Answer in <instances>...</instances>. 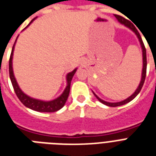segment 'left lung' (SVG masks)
I'll list each match as a JSON object with an SVG mask.
<instances>
[{
    "label": "left lung",
    "mask_w": 156,
    "mask_h": 156,
    "mask_svg": "<svg viewBox=\"0 0 156 156\" xmlns=\"http://www.w3.org/2000/svg\"><path fill=\"white\" fill-rule=\"evenodd\" d=\"M115 17L118 19V21H119L120 23L123 24L124 25H126V27L130 28L132 31L135 32V34L137 35L138 38L140 40V44H141V46H142V49H143V61H144V66H143V72H142V78H141V82L140 83V86L138 87L137 90H135V92L132 95L130 96L129 98H127L126 99L123 100L122 102H105L103 100H102L101 98H99L98 96L96 95L94 93V94L95 95V97L98 98V100L99 102H101L103 104L107 105V106H109V107H119V106H122V105L126 104L127 102H131V100H133L134 98L136 97V96L139 94V93L140 92L141 90L142 87L144 86V81H145V78H146V74H147V53H146V48H145V45L144 44V41L142 40V37L140 36V33L139 31L137 30V29L135 28V26L131 23V21H129L128 20H126V18H124L123 16H119V15H115Z\"/></svg>",
    "instance_id": "1"
}]
</instances>
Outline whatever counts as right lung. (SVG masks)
Masks as SVG:
<instances>
[{"label": "right lung", "instance_id": "add662e5", "mask_svg": "<svg viewBox=\"0 0 156 156\" xmlns=\"http://www.w3.org/2000/svg\"><path fill=\"white\" fill-rule=\"evenodd\" d=\"M34 19L35 18H34L32 21H30V23L34 21ZM14 45L12 46V52H11V54H10L9 62V71L10 80H11V82H12V87H13L15 94H16L19 100L25 105V107H28V108L32 109L34 111H40V112H55V111L60 110L61 108H62L64 107V105H65L66 102L67 98H68V96H69L72 78H73L74 74H75L77 69H74L71 73H69V74H67V87L65 89V90H64V92L62 93V94L60 97H58V98L53 100V101H50V102H43V101H40V100H37L34 99V98H30V97L27 96L26 94H25L21 90V89L19 88L18 85L16 83V81L14 78V75H13V72H12V52H13V49H14Z\"/></svg>", "mask_w": 156, "mask_h": 156}]
</instances>
